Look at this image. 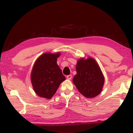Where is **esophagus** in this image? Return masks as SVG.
Listing matches in <instances>:
<instances>
[{
    "instance_id": "esophagus-1",
    "label": "esophagus",
    "mask_w": 133,
    "mask_h": 133,
    "mask_svg": "<svg viewBox=\"0 0 133 133\" xmlns=\"http://www.w3.org/2000/svg\"><path fill=\"white\" fill-rule=\"evenodd\" d=\"M67 78L68 79H71L72 78V75H67Z\"/></svg>"
}]
</instances>
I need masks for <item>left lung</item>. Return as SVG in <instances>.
<instances>
[{
	"label": "left lung",
	"instance_id": "8db88e82",
	"mask_svg": "<svg viewBox=\"0 0 133 133\" xmlns=\"http://www.w3.org/2000/svg\"><path fill=\"white\" fill-rule=\"evenodd\" d=\"M76 74L72 79L81 94L87 98L95 97L101 92L104 82V75L94 58H81L76 65Z\"/></svg>",
	"mask_w": 133,
	"mask_h": 133
}]
</instances>
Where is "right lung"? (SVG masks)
I'll return each instance as SVG.
<instances>
[{
    "label": "right lung",
    "instance_id": "right-lung-1",
    "mask_svg": "<svg viewBox=\"0 0 133 133\" xmlns=\"http://www.w3.org/2000/svg\"><path fill=\"white\" fill-rule=\"evenodd\" d=\"M61 52L43 54L34 64L31 81L35 92L42 98L51 99L66 78L57 64Z\"/></svg>",
    "mask_w": 133,
    "mask_h": 133
}]
</instances>
